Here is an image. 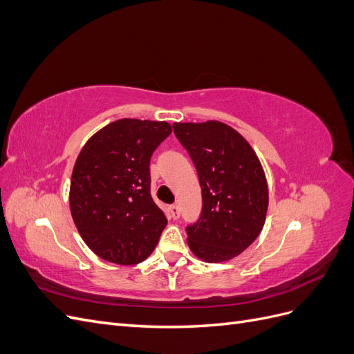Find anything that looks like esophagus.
<instances>
[{"instance_id":"esophagus-1","label":"esophagus","mask_w":354,"mask_h":354,"mask_svg":"<svg viewBox=\"0 0 354 354\" xmlns=\"http://www.w3.org/2000/svg\"><path fill=\"white\" fill-rule=\"evenodd\" d=\"M169 217L174 218V220H177L180 217V208H178V205H171L169 207Z\"/></svg>"}]
</instances>
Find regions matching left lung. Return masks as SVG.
I'll list each match as a JSON object with an SVG mask.
<instances>
[{"mask_svg":"<svg viewBox=\"0 0 354 354\" xmlns=\"http://www.w3.org/2000/svg\"><path fill=\"white\" fill-rule=\"evenodd\" d=\"M177 140L196 168L202 211L186 227L192 252L208 263L227 261L259 236L269 205L263 167L232 127L208 121L176 122Z\"/></svg>","mask_w":354,"mask_h":354,"instance_id":"1","label":"left lung"}]
</instances>
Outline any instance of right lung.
<instances>
[{
  "mask_svg": "<svg viewBox=\"0 0 354 354\" xmlns=\"http://www.w3.org/2000/svg\"><path fill=\"white\" fill-rule=\"evenodd\" d=\"M171 134L164 121H115L85 143L75 162L69 203L88 248L116 264L145 261L167 217L151 195V158Z\"/></svg>",
  "mask_w": 354,
  "mask_h": 354,
  "instance_id": "add662e5",
  "label": "right lung"
}]
</instances>
